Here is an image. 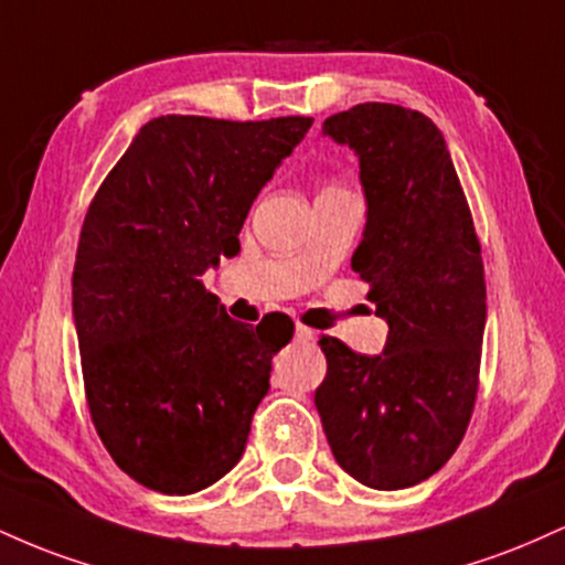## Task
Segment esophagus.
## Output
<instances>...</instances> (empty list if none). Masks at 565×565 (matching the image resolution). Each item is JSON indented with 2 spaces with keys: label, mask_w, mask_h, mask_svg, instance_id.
<instances>
[{
  "label": "esophagus",
  "mask_w": 565,
  "mask_h": 565,
  "mask_svg": "<svg viewBox=\"0 0 565 565\" xmlns=\"http://www.w3.org/2000/svg\"><path fill=\"white\" fill-rule=\"evenodd\" d=\"M295 340L297 342H313L316 340V332H313V329L302 327V323H297V327H295Z\"/></svg>",
  "instance_id": "esophagus-1"
}]
</instances>
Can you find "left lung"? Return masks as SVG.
Listing matches in <instances>:
<instances>
[{
	"label": "left lung",
	"instance_id": "1",
	"mask_svg": "<svg viewBox=\"0 0 565 565\" xmlns=\"http://www.w3.org/2000/svg\"><path fill=\"white\" fill-rule=\"evenodd\" d=\"M359 153L366 231L350 268L391 327L380 355L323 334L316 408L340 468L372 489H406L462 444L486 327L481 242L440 129L393 103L323 121Z\"/></svg>",
	"mask_w": 565,
	"mask_h": 565
}]
</instances>
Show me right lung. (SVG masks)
<instances>
[{
	"instance_id": "add662e5",
	"label": "right lung",
	"mask_w": 565,
	"mask_h": 565,
	"mask_svg": "<svg viewBox=\"0 0 565 565\" xmlns=\"http://www.w3.org/2000/svg\"><path fill=\"white\" fill-rule=\"evenodd\" d=\"M310 125L159 116L89 201L74 265L84 395L103 446L146 489L193 494L242 459L295 323L233 321L201 276L236 255L252 201Z\"/></svg>"
}]
</instances>
